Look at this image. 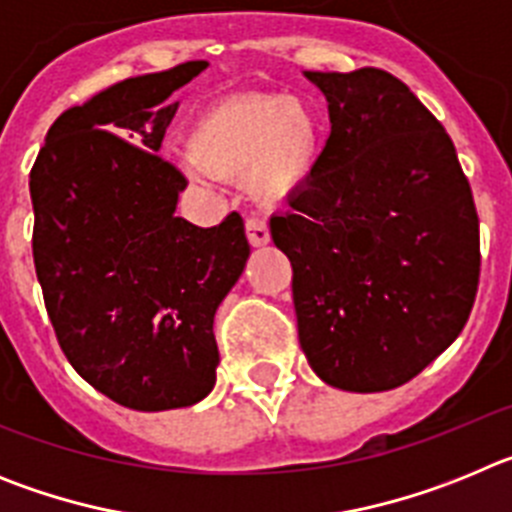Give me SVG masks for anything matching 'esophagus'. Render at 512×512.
<instances>
[{
    "label": "esophagus",
    "instance_id": "34e87169",
    "mask_svg": "<svg viewBox=\"0 0 512 512\" xmlns=\"http://www.w3.org/2000/svg\"><path fill=\"white\" fill-rule=\"evenodd\" d=\"M246 235H248V243H251L253 248L266 246L271 235H269V225H266L264 217H248V220H246Z\"/></svg>",
    "mask_w": 512,
    "mask_h": 512
}]
</instances>
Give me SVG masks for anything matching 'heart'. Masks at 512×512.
<instances>
[{
	"label": "heart",
	"mask_w": 512,
	"mask_h": 512,
	"mask_svg": "<svg viewBox=\"0 0 512 512\" xmlns=\"http://www.w3.org/2000/svg\"><path fill=\"white\" fill-rule=\"evenodd\" d=\"M187 146L189 179H248L259 200L274 202L297 192L315 174L320 128L295 97L256 92L207 107L192 122Z\"/></svg>",
	"instance_id": "heart-1"
}]
</instances>
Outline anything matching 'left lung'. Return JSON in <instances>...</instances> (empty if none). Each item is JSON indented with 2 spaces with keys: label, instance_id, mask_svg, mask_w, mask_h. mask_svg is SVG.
<instances>
[{
  "label": "left lung",
  "instance_id": "left-lung-1",
  "mask_svg": "<svg viewBox=\"0 0 512 512\" xmlns=\"http://www.w3.org/2000/svg\"><path fill=\"white\" fill-rule=\"evenodd\" d=\"M330 138L271 215L292 261L300 346L346 392L395 390L467 325L479 284L472 189L441 122L382 69L305 71Z\"/></svg>",
  "mask_w": 512,
  "mask_h": 512
}]
</instances>
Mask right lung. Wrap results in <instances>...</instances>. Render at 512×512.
Listing matches in <instances>:
<instances>
[{
  "label": "right lung",
  "mask_w": 512,
  "mask_h": 512,
  "mask_svg": "<svg viewBox=\"0 0 512 512\" xmlns=\"http://www.w3.org/2000/svg\"><path fill=\"white\" fill-rule=\"evenodd\" d=\"M207 61L117 81L63 112L30 171L33 259L63 354L125 408H189L215 387V312L248 261L238 212L176 217L184 176L158 156Z\"/></svg>",
  "instance_id": "1"
}]
</instances>
